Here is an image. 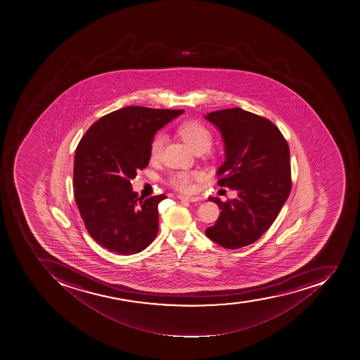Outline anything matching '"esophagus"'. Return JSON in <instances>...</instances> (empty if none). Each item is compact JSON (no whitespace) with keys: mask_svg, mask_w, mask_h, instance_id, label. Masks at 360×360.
Returning <instances> with one entry per match:
<instances>
[{"mask_svg":"<svg viewBox=\"0 0 360 360\" xmlns=\"http://www.w3.org/2000/svg\"><path fill=\"white\" fill-rule=\"evenodd\" d=\"M179 200H184V201H188V202H196L199 201V196H188V195H179Z\"/></svg>","mask_w":360,"mask_h":360,"instance_id":"1","label":"esophagus"}]
</instances>
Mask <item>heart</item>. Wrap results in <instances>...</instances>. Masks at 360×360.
Instances as JSON below:
<instances>
[{
  "mask_svg": "<svg viewBox=\"0 0 360 360\" xmlns=\"http://www.w3.org/2000/svg\"><path fill=\"white\" fill-rule=\"evenodd\" d=\"M179 133L183 140L188 143L193 151H207L212 144V133L207 126L201 122H183L179 127ZM166 143V135L158 133L150 143V157L152 160H159ZM201 177L198 172H188V170H179L172 172L169 176V184L177 190L188 192L192 188L194 179Z\"/></svg>",
  "mask_w": 360,
  "mask_h": 360,
  "instance_id": "1",
  "label": "heart"
}]
</instances>
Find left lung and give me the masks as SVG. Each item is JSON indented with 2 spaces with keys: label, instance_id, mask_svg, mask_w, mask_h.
<instances>
[{
  "label": "left lung",
  "instance_id": "8db88e82",
  "mask_svg": "<svg viewBox=\"0 0 360 360\" xmlns=\"http://www.w3.org/2000/svg\"><path fill=\"white\" fill-rule=\"evenodd\" d=\"M205 118L218 128L225 146L218 184L238 192L236 199L226 202L209 198L221 211L205 235L225 249H240L271 227L288 200L290 149L271 120L241 108L214 111Z\"/></svg>",
  "mask_w": 360,
  "mask_h": 360
}]
</instances>
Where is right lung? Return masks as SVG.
I'll use <instances>...</instances> for the list:
<instances>
[{
  "label": "right lung",
  "mask_w": 360,
  "mask_h": 360,
  "mask_svg": "<svg viewBox=\"0 0 360 360\" xmlns=\"http://www.w3.org/2000/svg\"><path fill=\"white\" fill-rule=\"evenodd\" d=\"M184 110L125 107L98 119L78 143L74 195L84 224L101 247L134 255L149 247L159 229L158 205L165 194L143 200L131 188L149 165L157 131Z\"/></svg>",
  "instance_id": "right-lung-1"
}]
</instances>
